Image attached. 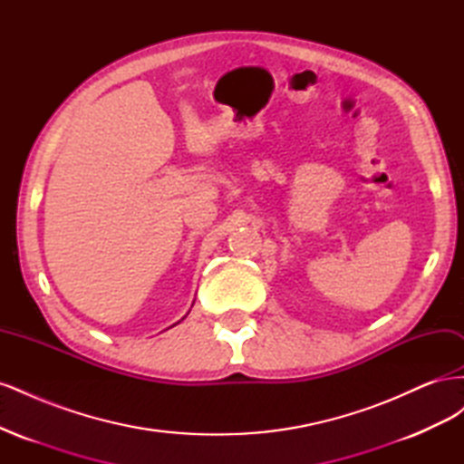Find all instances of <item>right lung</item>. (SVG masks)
<instances>
[{
	"label": "right lung",
	"mask_w": 464,
	"mask_h": 464,
	"mask_svg": "<svg viewBox=\"0 0 464 464\" xmlns=\"http://www.w3.org/2000/svg\"><path fill=\"white\" fill-rule=\"evenodd\" d=\"M178 323H179V321H178Z\"/></svg>",
	"instance_id": "add662e5"
}]
</instances>
